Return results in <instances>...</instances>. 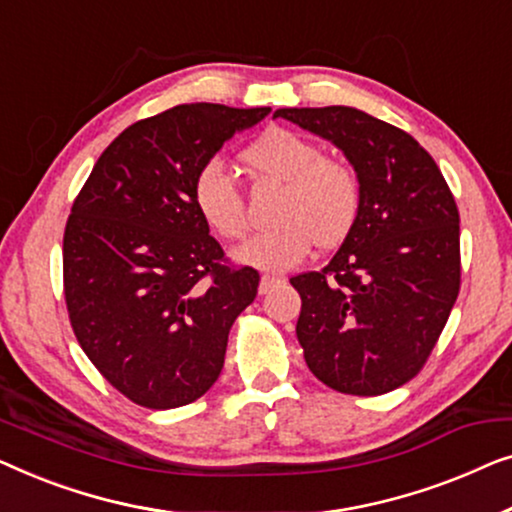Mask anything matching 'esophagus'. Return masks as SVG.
I'll return each mask as SVG.
<instances>
[{
	"instance_id": "esophagus-1",
	"label": "esophagus",
	"mask_w": 512,
	"mask_h": 512,
	"mask_svg": "<svg viewBox=\"0 0 512 512\" xmlns=\"http://www.w3.org/2000/svg\"><path fill=\"white\" fill-rule=\"evenodd\" d=\"M280 283H285V278H280V276H269V273H266V276H262V280H259V294L271 292L273 287L280 285Z\"/></svg>"
}]
</instances>
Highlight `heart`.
Returning a JSON list of instances; mask_svg holds the SVG:
<instances>
[{"mask_svg":"<svg viewBox=\"0 0 512 512\" xmlns=\"http://www.w3.org/2000/svg\"><path fill=\"white\" fill-rule=\"evenodd\" d=\"M243 162L257 176L283 183L273 222L234 250L243 264L264 271H287L304 262L313 243L327 248L343 241L362 208L357 169L341 157L325 155L308 136L271 127L243 150ZM192 201L213 234L236 241L248 229L246 201L222 162L211 160L197 171Z\"/></svg>","mask_w":512,"mask_h":512,"instance_id":"b5f03b06","label":"heart"}]
</instances>
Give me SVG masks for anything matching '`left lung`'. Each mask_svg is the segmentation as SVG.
Here are the masks:
<instances>
[{"mask_svg": "<svg viewBox=\"0 0 512 512\" xmlns=\"http://www.w3.org/2000/svg\"><path fill=\"white\" fill-rule=\"evenodd\" d=\"M343 150L362 208L322 271L290 278L313 376L355 397L415 378L459 294V211L434 157L403 129L350 106L278 109Z\"/></svg>", "mask_w": 512, "mask_h": 512, "instance_id": "1", "label": "left lung"}]
</instances>
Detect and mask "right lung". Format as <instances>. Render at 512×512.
Here are the masks:
<instances>
[{
  "instance_id": "right-lung-1",
  "label": "right lung",
  "mask_w": 512,
  "mask_h": 512,
  "mask_svg": "<svg viewBox=\"0 0 512 512\" xmlns=\"http://www.w3.org/2000/svg\"><path fill=\"white\" fill-rule=\"evenodd\" d=\"M181 104L129 125L99 157L64 229V299L97 371L139 406L211 390L259 273L229 266L192 201L197 171L269 115Z\"/></svg>"
}]
</instances>
